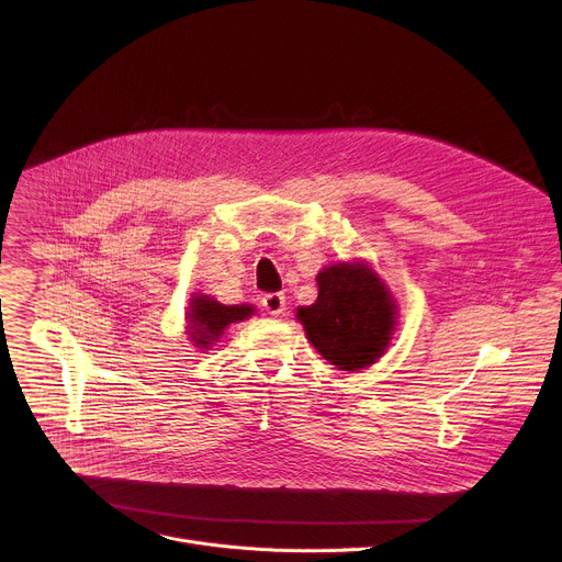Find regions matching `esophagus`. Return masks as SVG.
<instances>
[{
	"instance_id": "esophagus-1",
	"label": "esophagus",
	"mask_w": 562,
	"mask_h": 562,
	"mask_svg": "<svg viewBox=\"0 0 562 562\" xmlns=\"http://www.w3.org/2000/svg\"><path fill=\"white\" fill-rule=\"evenodd\" d=\"M262 306L271 313V315H282L286 311V304H284V293H267L262 297Z\"/></svg>"
}]
</instances>
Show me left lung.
<instances>
[{
    "label": "left lung",
    "mask_w": 562,
    "mask_h": 562,
    "mask_svg": "<svg viewBox=\"0 0 562 562\" xmlns=\"http://www.w3.org/2000/svg\"><path fill=\"white\" fill-rule=\"evenodd\" d=\"M317 300L297 308L306 337L341 370L366 368L389 346L397 306L366 265H335L317 276Z\"/></svg>",
    "instance_id": "left-lung-1"
}]
</instances>
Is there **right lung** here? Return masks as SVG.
I'll return each mask as SVG.
<instances>
[{
	"mask_svg": "<svg viewBox=\"0 0 562 562\" xmlns=\"http://www.w3.org/2000/svg\"><path fill=\"white\" fill-rule=\"evenodd\" d=\"M254 313V306L247 304H236V306H225L207 295H196L192 300V311H190V328H192V339L201 346L212 344L223 335V330L232 322L247 319Z\"/></svg>",
	"mask_w": 562,
	"mask_h": 562,
	"instance_id": "1",
	"label": "right lung"
}]
</instances>
